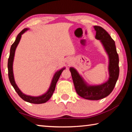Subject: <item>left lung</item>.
Masks as SVG:
<instances>
[{
    "label": "left lung",
    "instance_id": "obj_1",
    "mask_svg": "<svg viewBox=\"0 0 132 132\" xmlns=\"http://www.w3.org/2000/svg\"><path fill=\"white\" fill-rule=\"evenodd\" d=\"M96 31L95 38L103 44L109 58V80L98 86H87L74 68H70L75 90L78 95L85 99L98 100L106 97L114 88L119 77V56L117 53L115 41L108 32L101 27H94Z\"/></svg>",
    "mask_w": 132,
    "mask_h": 132
}]
</instances>
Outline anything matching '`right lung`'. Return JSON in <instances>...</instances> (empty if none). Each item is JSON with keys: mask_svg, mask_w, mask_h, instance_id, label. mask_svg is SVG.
I'll return each instance as SVG.
<instances>
[{"mask_svg": "<svg viewBox=\"0 0 132 132\" xmlns=\"http://www.w3.org/2000/svg\"><path fill=\"white\" fill-rule=\"evenodd\" d=\"M27 30V28L23 29V30H22L19 34H18L14 42L12 45V46H11L10 55H9V57L8 59V63H7L9 79L11 84L12 85V86L13 87V88H14L15 91H16L17 93L18 94V95H19L20 97L22 98V99L24 100V101H26L28 102H30V103H32V104H38L45 103V102L48 101V100L50 99L51 96L52 95L53 93L55 91L56 82L57 81V80H59L60 76H61L62 72L63 71L64 68L62 69L61 70L57 71V72L55 73L54 77H53V79L52 80V83H51L50 88L49 89L48 92L46 94H45L42 95L41 96H39V97H31V96H28V95H26L25 94H24L22 93L20 90V89L18 88L15 82L14 76H13V59H14L15 48H16L17 45L19 43L20 40L21 39V35Z\"/></svg>", "mask_w": 132, "mask_h": 132, "instance_id": "obj_1", "label": "right lung"}]
</instances>
